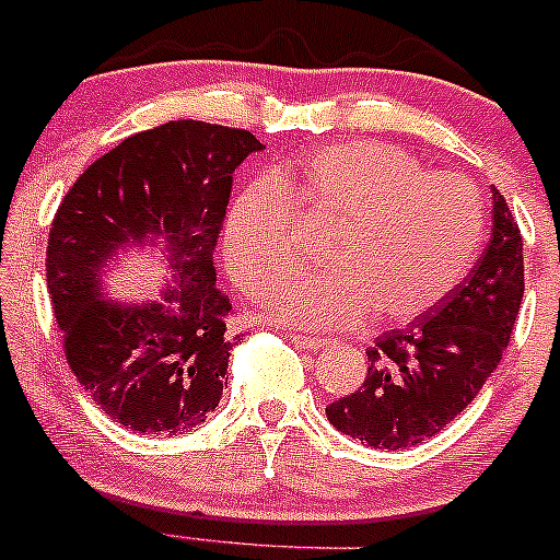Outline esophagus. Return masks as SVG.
<instances>
[{
	"instance_id": "obj_1",
	"label": "esophagus",
	"mask_w": 560,
	"mask_h": 560,
	"mask_svg": "<svg viewBox=\"0 0 560 560\" xmlns=\"http://www.w3.org/2000/svg\"><path fill=\"white\" fill-rule=\"evenodd\" d=\"M293 342L304 350H313V353L315 350H323L328 345L323 337H310V334H293Z\"/></svg>"
}]
</instances>
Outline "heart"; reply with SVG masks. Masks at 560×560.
Returning <instances> with one entry per match:
<instances>
[{"mask_svg": "<svg viewBox=\"0 0 560 560\" xmlns=\"http://www.w3.org/2000/svg\"><path fill=\"white\" fill-rule=\"evenodd\" d=\"M296 218L331 223V269L288 280L269 315L288 326L407 323L464 280L486 237V199L464 175L425 172L385 142H339L247 186L223 221V267L247 296L280 285L296 256Z\"/></svg>", "mask_w": 560, "mask_h": 560, "instance_id": "b5f03b06", "label": "heart"}]
</instances>
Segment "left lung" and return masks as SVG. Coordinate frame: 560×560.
Returning a JSON list of instances; mask_svg holds the SVG:
<instances>
[{"mask_svg": "<svg viewBox=\"0 0 560 560\" xmlns=\"http://www.w3.org/2000/svg\"><path fill=\"white\" fill-rule=\"evenodd\" d=\"M491 191L480 261L434 310L380 334L364 385L326 407L334 429L385 451L418 445L458 418L499 366L523 302V237L504 196Z\"/></svg>", "mask_w": 560, "mask_h": 560, "instance_id": "8db88e82", "label": "left lung"}]
</instances>
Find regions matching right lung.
I'll return each mask as SVG.
<instances>
[{
    "mask_svg": "<svg viewBox=\"0 0 560 560\" xmlns=\"http://www.w3.org/2000/svg\"><path fill=\"white\" fill-rule=\"evenodd\" d=\"M264 151L245 129L170 120L129 137L74 180L48 237L50 302L78 383L115 423L177 436L205 423L229 383L232 302L215 288L234 170ZM162 245L171 275L161 303L101 291L126 246Z\"/></svg>",
    "mask_w": 560,
    "mask_h": 560,
    "instance_id": "1",
    "label": "right lung"
}]
</instances>
